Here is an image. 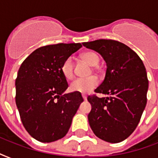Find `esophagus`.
<instances>
[{
	"label": "esophagus",
	"instance_id": "obj_1",
	"mask_svg": "<svg viewBox=\"0 0 158 158\" xmlns=\"http://www.w3.org/2000/svg\"><path fill=\"white\" fill-rule=\"evenodd\" d=\"M82 97H83V98H84V101H86V100H87V95H86V94H82Z\"/></svg>",
	"mask_w": 158,
	"mask_h": 158
}]
</instances>
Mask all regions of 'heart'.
<instances>
[{
  "label": "heart",
  "instance_id": "heart-1",
  "mask_svg": "<svg viewBox=\"0 0 158 158\" xmlns=\"http://www.w3.org/2000/svg\"><path fill=\"white\" fill-rule=\"evenodd\" d=\"M82 58L91 65H97L99 62V56L94 52L89 51L82 54ZM60 72L66 79H72L74 75V60L71 56L65 58L60 65ZM99 80L96 76L79 78L72 82L69 86L70 90L82 94H88L98 85Z\"/></svg>",
  "mask_w": 158,
  "mask_h": 158
}]
</instances>
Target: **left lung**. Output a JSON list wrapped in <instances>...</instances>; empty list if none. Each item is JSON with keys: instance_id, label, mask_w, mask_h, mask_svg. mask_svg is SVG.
<instances>
[{"instance_id": "left-lung-1", "label": "left lung", "mask_w": 158, "mask_h": 158, "mask_svg": "<svg viewBox=\"0 0 158 158\" xmlns=\"http://www.w3.org/2000/svg\"><path fill=\"white\" fill-rule=\"evenodd\" d=\"M83 45L105 60V79L94 92L110 95L88 97L92 106L88 115L90 127L99 139L120 143L135 131L147 104L148 79L144 64L137 53L118 41L98 39Z\"/></svg>"}]
</instances>
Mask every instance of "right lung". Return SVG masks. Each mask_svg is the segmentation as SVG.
<instances>
[{
	"label": "right lung",
	"mask_w": 158,
	"mask_h": 158,
	"mask_svg": "<svg viewBox=\"0 0 158 158\" xmlns=\"http://www.w3.org/2000/svg\"><path fill=\"white\" fill-rule=\"evenodd\" d=\"M81 43H59L36 49L21 64L15 79V102L21 121L38 141L51 143L66 135L84 99L81 94H62L68 88L60 72L65 58Z\"/></svg>",
	"instance_id": "obj_1"
}]
</instances>
